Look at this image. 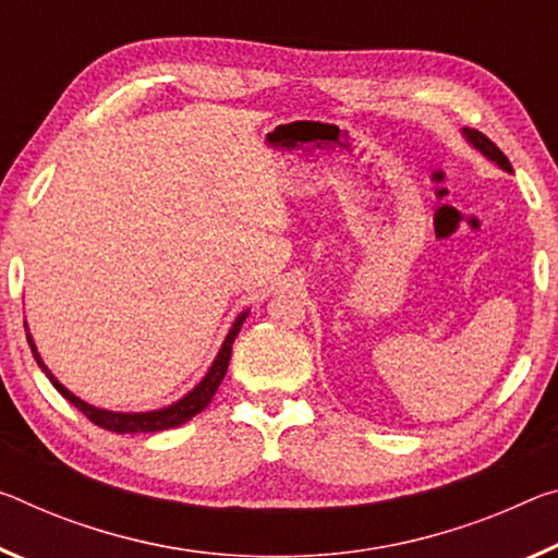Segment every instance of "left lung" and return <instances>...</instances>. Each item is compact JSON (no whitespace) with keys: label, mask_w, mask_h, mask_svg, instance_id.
I'll return each instance as SVG.
<instances>
[{"label":"left lung","mask_w":558,"mask_h":558,"mask_svg":"<svg viewBox=\"0 0 558 558\" xmlns=\"http://www.w3.org/2000/svg\"><path fill=\"white\" fill-rule=\"evenodd\" d=\"M464 134H466V138H470L476 148H480V151H482L486 158H492V161H497V163L504 168V171H511L509 158L501 154V148H499L497 144H494L492 138H486V136L482 134V131H476V129H466Z\"/></svg>","instance_id":"left-lung-1"}]
</instances>
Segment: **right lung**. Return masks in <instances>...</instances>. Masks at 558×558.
I'll list each match as a JSON object with an SVG mask.
<instances>
[{
	"label": "right lung",
	"instance_id": "obj_1",
	"mask_svg": "<svg viewBox=\"0 0 558 558\" xmlns=\"http://www.w3.org/2000/svg\"><path fill=\"white\" fill-rule=\"evenodd\" d=\"M247 317V313L238 315V320L233 323L231 332H228V338L223 342V348H220L218 357L214 365H210L208 375L201 379L198 387H193V390L179 400L171 407H163V410H156V412H109V410H99V407H92L78 400L72 392L66 390L64 385L59 383V379L49 373L47 365H44L37 348H34V342L29 335H26V340H29V348L34 352V360H37V365L44 369V375L49 377V383L57 387L59 395L64 397V400L72 402L78 412L84 414L86 420H92L94 424H99L101 429H109V432H117V435H134V432H163V429H171V427H179V424L189 422L191 417H196L198 412H203L208 407V402L214 400V395L218 390V385L223 383L226 377V369H228V362H231V350H233V342L238 338V332H241V325Z\"/></svg>",
	"mask_w": 558,
	"mask_h": 558
}]
</instances>
